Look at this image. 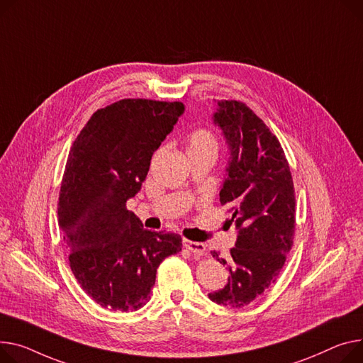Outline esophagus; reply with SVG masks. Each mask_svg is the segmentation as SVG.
<instances>
[{"label":"esophagus","instance_id":"1","mask_svg":"<svg viewBox=\"0 0 363 363\" xmlns=\"http://www.w3.org/2000/svg\"><path fill=\"white\" fill-rule=\"evenodd\" d=\"M182 244L186 250H189L191 252H194L197 255H201L206 252V245L203 242H196V240H189V239H184Z\"/></svg>","mask_w":363,"mask_h":363}]
</instances>
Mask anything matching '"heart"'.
I'll list each match as a JSON object with an SVG mask.
<instances>
[{
	"mask_svg": "<svg viewBox=\"0 0 363 363\" xmlns=\"http://www.w3.org/2000/svg\"><path fill=\"white\" fill-rule=\"evenodd\" d=\"M186 150L189 152H213L217 153V138L207 128H197L186 137Z\"/></svg>",
	"mask_w": 363,
	"mask_h": 363,
	"instance_id": "heart-1",
	"label": "heart"
}]
</instances>
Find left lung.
<instances>
[{"mask_svg":"<svg viewBox=\"0 0 363 363\" xmlns=\"http://www.w3.org/2000/svg\"><path fill=\"white\" fill-rule=\"evenodd\" d=\"M213 121L230 150L220 203L232 213L238 239L226 261L228 284L208 298L232 308L255 301L276 281L295 236V188L277 137L245 104L219 101Z\"/></svg>","mask_w":363,"mask_h":363,"instance_id":"left-lung-1","label":"left lung"}]
</instances>
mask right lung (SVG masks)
I'll list each match as a JSON object with an SVG mask.
<instances>
[{
  "instance_id": "1",
  "label": "right lung",
  "mask_w": 363,
  "mask_h": 363,
  "mask_svg": "<svg viewBox=\"0 0 363 363\" xmlns=\"http://www.w3.org/2000/svg\"><path fill=\"white\" fill-rule=\"evenodd\" d=\"M184 109L181 102L118 101L96 111L72 143L58 223L72 274L102 308L146 305L160 262L182 250L179 235L143 229L127 200L140 191L153 153Z\"/></svg>"
}]
</instances>
